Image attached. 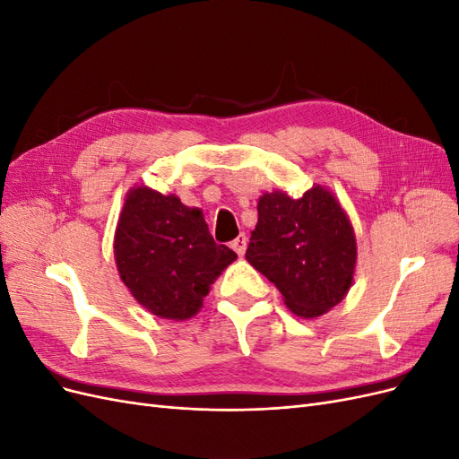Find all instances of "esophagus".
Segmentation results:
<instances>
[{
  "label": "esophagus",
  "mask_w": 459,
  "mask_h": 459,
  "mask_svg": "<svg viewBox=\"0 0 459 459\" xmlns=\"http://www.w3.org/2000/svg\"><path fill=\"white\" fill-rule=\"evenodd\" d=\"M247 238H245V235H239V238L238 239H233L231 241V248H233V251L235 253H238L239 256H243L245 255V251H247Z\"/></svg>",
  "instance_id": "obj_1"
}]
</instances>
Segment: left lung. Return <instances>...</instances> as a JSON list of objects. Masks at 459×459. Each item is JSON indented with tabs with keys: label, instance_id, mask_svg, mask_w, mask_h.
I'll return each instance as SVG.
<instances>
[{
	"label": "left lung",
	"instance_id": "obj_1",
	"mask_svg": "<svg viewBox=\"0 0 459 459\" xmlns=\"http://www.w3.org/2000/svg\"><path fill=\"white\" fill-rule=\"evenodd\" d=\"M245 256L280 289L290 312L317 317L352 285L356 239L327 189L316 186L300 199L273 191L258 201V224Z\"/></svg>",
	"mask_w": 459,
	"mask_h": 459
}]
</instances>
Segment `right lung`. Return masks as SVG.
I'll return each instance as SVG.
<instances>
[{
	"mask_svg": "<svg viewBox=\"0 0 459 459\" xmlns=\"http://www.w3.org/2000/svg\"><path fill=\"white\" fill-rule=\"evenodd\" d=\"M115 258L124 285L142 307L166 319H187L238 255L214 243L199 208L142 186L124 203Z\"/></svg>",
	"mask_w": 459,
	"mask_h": 459,
	"instance_id": "right-lung-1",
	"label": "right lung"
}]
</instances>
